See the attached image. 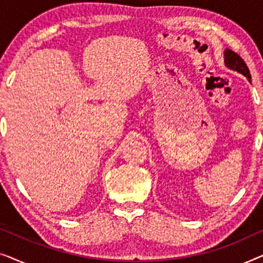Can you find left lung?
Returning <instances> with one entry per match:
<instances>
[{
    "mask_svg": "<svg viewBox=\"0 0 263 263\" xmlns=\"http://www.w3.org/2000/svg\"><path fill=\"white\" fill-rule=\"evenodd\" d=\"M225 64L229 68H231V69L238 71V73H240V74H243L244 77L248 78V80L250 81L251 77H250L249 69H248L246 62H244L243 59L238 55V53L232 51V50L226 49L225 50Z\"/></svg>",
    "mask_w": 263,
    "mask_h": 263,
    "instance_id": "left-lung-1",
    "label": "left lung"
}]
</instances>
